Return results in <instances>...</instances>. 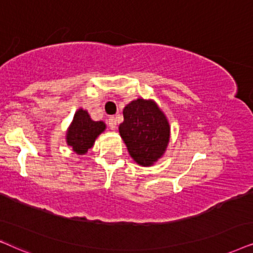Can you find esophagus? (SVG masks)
<instances>
[{"label": "esophagus", "instance_id": "1", "mask_svg": "<svg viewBox=\"0 0 253 253\" xmlns=\"http://www.w3.org/2000/svg\"><path fill=\"white\" fill-rule=\"evenodd\" d=\"M107 125H109V127L111 129H116L117 127V120L114 117H110L109 120H107Z\"/></svg>", "mask_w": 253, "mask_h": 253}]
</instances>
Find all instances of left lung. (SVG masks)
Instances as JSON below:
<instances>
[{"mask_svg":"<svg viewBox=\"0 0 253 253\" xmlns=\"http://www.w3.org/2000/svg\"><path fill=\"white\" fill-rule=\"evenodd\" d=\"M119 133L137 164L149 167L166 151L170 126L166 116L153 100L139 98L124 109Z\"/></svg>","mask_w":253,"mask_h":253,"instance_id":"1","label":"left lung"}]
</instances>
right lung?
Masks as SVG:
<instances>
[{"label":"right lung","mask_w":253,"mask_h":253,"mask_svg":"<svg viewBox=\"0 0 253 253\" xmlns=\"http://www.w3.org/2000/svg\"><path fill=\"white\" fill-rule=\"evenodd\" d=\"M105 129L103 121L91 120L86 111L80 109L74 116L67 132V143L79 155L85 154L95 143V140Z\"/></svg>","instance_id":"1"}]
</instances>
